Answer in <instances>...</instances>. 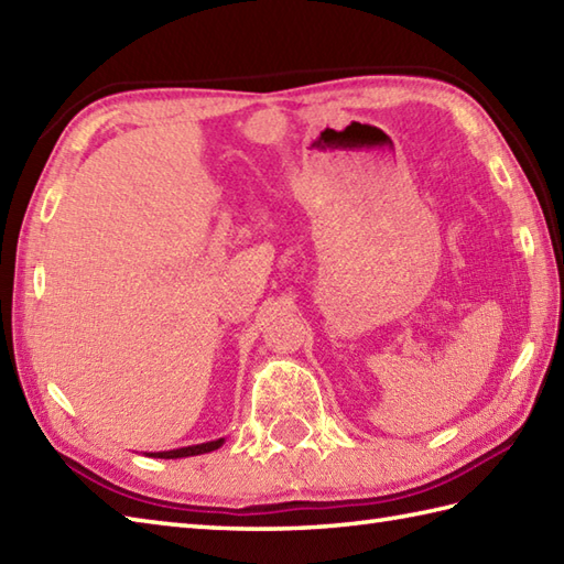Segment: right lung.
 I'll use <instances>...</instances> for the list:
<instances>
[{
  "instance_id": "obj_1",
  "label": "right lung",
  "mask_w": 564,
  "mask_h": 564,
  "mask_svg": "<svg viewBox=\"0 0 564 564\" xmlns=\"http://www.w3.org/2000/svg\"><path fill=\"white\" fill-rule=\"evenodd\" d=\"M225 438L218 441H208V443H198V446H186V448H176V451H160V453H150L152 458H188V455H200V453H210L215 448H220Z\"/></svg>"
}]
</instances>
